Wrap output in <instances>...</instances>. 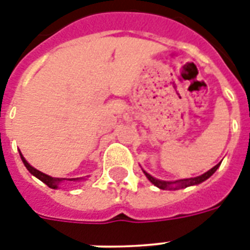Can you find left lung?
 <instances>
[{"instance_id":"left-lung-1","label":"left lung","mask_w":250,"mask_h":250,"mask_svg":"<svg viewBox=\"0 0 250 250\" xmlns=\"http://www.w3.org/2000/svg\"><path fill=\"white\" fill-rule=\"evenodd\" d=\"M219 165L221 164L215 165L213 168H210L208 172L200 175V176H196V178H190V179H182V180H176V182H162V180L154 179L152 175H149L148 172H145V171H144V174L146 175V178H148L149 180L154 184V186L161 188V189H172V188L176 189V188H186V187H189V186H197V184H200V183L205 182L206 179H209L210 176L217 171Z\"/></svg>"}]
</instances>
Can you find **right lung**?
I'll list each match as a JSON object with an SVG mask.
<instances>
[{"mask_svg": "<svg viewBox=\"0 0 250 250\" xmlns=\"http://www.w3.org/2000/svg\"><path fill=\"white\" fill-rule=\"evenodd\" d=\"M21 161H23L24 166L27 167V170H28L32 175H35L37 179H40L41 182L45 183V184H46L49 188H57V187L60 186V183H62L63 180H66L64 178H52V176H49V175H46V174H44V172H41V171L36 170L35 167L31 166V165H29L28 162L24 160V157L21 156ZM68 180H78V179H68Z\"/></svg>", "mask_w": 250, "mask_h": 250, "instance_id": "right-lung-1", "label": "right lung"}]
</instances>
